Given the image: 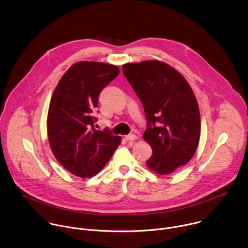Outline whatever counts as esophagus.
<instances>
[{"instance_id":"obj_1","label":"esophagus","mask_w":248,"mask_h":248,"mask_svg":"<svg viewBox=\"0 0 248 248\" xmlns=\"http://www.w3.org/2000/svg\"><path fill=\"white\" fill-rule=\"evenodd\" d=\"M136 138H137V136L135 134H133V133L128 134V135L125 136V140H127V141H134Z\"/></svg>"}]
</instances>
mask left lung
Here are the masks:
<instances>
[{
  "label": "left lung",
  "instance_id": "left-lung-1",
  "mask_svg": "<svg viewBox=\"0 0 248 248\" xmlns=\"http://www.w3.org/2000/svg\"><path fill=\"white\" fill-rule=\"evenodd\" d=\"M123 72L148 121L143 138L153 155L146 164L158 175L171 174L190 161L199 144L201 120L195 94L186 78L164 62L125 63Z\"/></svg>",
  "mask_w": 248,
  "mask_h": 248
}]
</instances>
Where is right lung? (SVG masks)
Returning <instances> with one entry per match:
<instances>
[{"instance_id":"right-lung-1","label":"right lung","mask_w":248,"mask_h":248,"mask_svg":"<svg viewBox=\"0 0 248 248\" xmlns=\"http://www.w3.org/2000/svg\"><path fill=\"white\" fill-rule=\"evenodd\" d=\"M117 65L78 62L59 81L49 105L47 133L51 151L70 173L90 178L102 170L122 141L107 130H95L98 95L114 80Z\"/></svg>"}]
</instances>
